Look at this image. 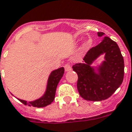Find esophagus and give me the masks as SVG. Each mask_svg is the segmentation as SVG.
<instances>
[{
    "label": "esophagus",
    "mask_w": 132,
    "mask_h": 132,
    "mask_svg": "<svg viewBox=\"0 0 132 132\" xmlns=\"http://www.w3.org/2000/svg\"><path fill=\"white\" fill-rule=\"evenodd\" d=\"M71 70H72V67L70 66V63H67V64L65 65V72H70Z\"/></svg>",
    "instance_id": "esophagus-1"
}]
</instances>
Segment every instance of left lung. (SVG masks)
Returning a JSON list of instances; mask_svg holds the SVG:
<instances>
[{
	"label": "left lung",
	"instance_id": "1",
	"mask_svg": "<svg viewBox=\"0 0 132 132\" xmlns=\"http://www.w3.org/2000/svg\"><path fill=\"white\" fill-rule=\"evenodd\" d=\"M104 35L97 32L100 37ZM102 55L105 60L97 66H92ZM84 60V63L72 66L78 74L77 89L81 97L95 102L110 97L120 86L124 78V59L116 42L104 37L99 44L87 52Z\"/></svg>",
	"mask_w": 132,
	"mask_h": 132
}]
</instances>
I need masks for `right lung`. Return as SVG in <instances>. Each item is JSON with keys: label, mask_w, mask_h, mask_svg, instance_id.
<instances>
[{"label": "right lung", "mask_w": 132, "mask_h": 132, "mask_svg": "<svg viewBox=\"0 0 132 132\" xmlns=\"http://www.w3.org/2000/svg\"><path fill=\"white\" fill-rule=\"evenodd\" d=\"M64 72H65L64 67H62L57 70H53L51 72L47 80L46 90L44 93L43 95L39 98L33 101H29V102H28L26 100H21L19 98H17L18 100H19L23 104L28 105V106H34V107L37 108L44 107L51 104L54 100L56 88L59 81L64 74Z\"/></svg>", "instance_id": "add662e5"}]
</instances>
